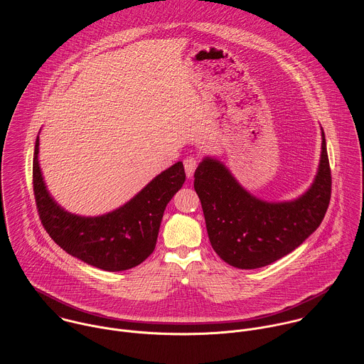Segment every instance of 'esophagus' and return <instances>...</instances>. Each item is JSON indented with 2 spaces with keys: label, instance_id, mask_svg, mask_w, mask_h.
I'll use <instances>...</instances> for the list:
<instances>
[{
  "label": "esophagus",
  "instance_id": "obj_1",
  "mask_svg": "<svg viewBox=\"0 0 364 364\" xmlns=\"http://www.w3.org/2000/svg\"><path fill=\"white\" fill-rule=\"evenodd\" d=\"M183 165H185V172H186V176L191 179L193 178V173H195V169L198 166V158L196 156H186L183 159Z\"/></svg>",
  "mask_w": 364,
  "mask_h": 364
}]
</instances>
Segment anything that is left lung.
<instances>
[{
    "label": "left lung",
    "instance_id": "left-lung-1",
    "mask_svg": "<svg viewBox=\"0 0 364 364\" xmlns=\"http://www.w3.org/2000/svg\"><path fill=\"white\" fill-rule=\"evenodd\" d=\"M311 186L297 199L266 202L250 193L230 169L205 156L195 172L208 240L215 254L238 269L270 264L300 247L319 227L331 200V169L323 130Z\"/></svg>",
    "mask_w": 364,
    "mask_h": 364
}]
</instances>
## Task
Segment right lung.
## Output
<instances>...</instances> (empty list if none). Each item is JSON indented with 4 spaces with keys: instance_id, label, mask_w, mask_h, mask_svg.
Returning <instances> with one entry per match:
<instances>
[{
    "instance_id": "right-lung-1",
    "label": "right lung",
    "mask_w": 364,
    "mask_h": 364,
    "mask_svg": "<svg viewBox=\"0 0 364 364\" xmlns=\"http://www.w3.org/2000/svg\"><path fill=\"white\" fill-rule=\"evenodd\" d=\"M179 161L162 171L123 206L102 215L85 217L67 211L45 183L39 164V136L33 154V191L43 227L67 254L107 272L132 269L156 248L164 210L185 182Z\"/></svg>"
}]
</instances>
